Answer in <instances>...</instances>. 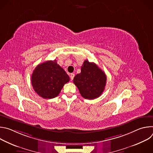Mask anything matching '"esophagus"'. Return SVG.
Here are the masks:
<instances>
[{"mask_svg":"<svg viewBox=\"0 0 153 153\" xmlns=\"http://www.w3.org/2000/svg\"><path fill=\"white\" fill-rule=\"evenodd\" d=\"M74 76H75V74H74V73H71V74H70V79H71V80H73Z\"/></svg>","mask_w":153,"mask_h":153,"instance_id":"esophagus-1","label":"esophagus"}]
</instances>
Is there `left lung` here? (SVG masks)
<instances>
[{
  "instance_id": "left-lung-1",
  "label": "left lung",
  "mask_w": 153,
  "mask_h": 153,
  "mask_svg": "<svg viewBox=\"0 0 153 153\" xmlns=\"http://www.w3.org/2000/svg\"><path fill=\"white\" fill-rule=\"evenodd\" d=\"M106 76L94 62L84 61L81 73L75 76L73 82L81 96L86 99H94L100 96L105 90Z\"/></svg>"
}]
</instances>
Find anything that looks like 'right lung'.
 <instances>
[{
  "label": "right lung",
  "instance_id": "1",
  "mask_svg": "<svg viewBox=\"0 0 153 153\" xmlns=\"http://www.w3.org/2000/svg\"><path fill=\"white\" fill-rule=\"evenodd\" d=\"M70 77L57 63L48 60L38 65L31 76V84L36 93L44 99L57 97Z\"/></svg>",
  "mask_w": 153,
  "mask_h": 153
}]
</instances>
